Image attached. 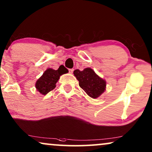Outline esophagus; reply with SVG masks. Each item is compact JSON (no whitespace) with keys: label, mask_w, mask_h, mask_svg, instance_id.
<instances>
[{"label":"esophagus","mask_w":152,"mask_h":152,"mask_svg":"<svg viewBox=\"0 0 152 152\" xmlns=\"http://www.w3.org/2000/svg\"><path fill=\"white\" fill-rule=\"evenodd\" d=\"M74 71V69H72V68H71V69H69V72L70 74H72V72H73Z\"/></svg>","instance_id":"34e87169"}]
</instances>
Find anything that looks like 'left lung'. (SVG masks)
<instances>
[{
    "instance_id": "8db88e82",
    "label": "left lung",
    "mask_w": 152,
    "mask_h": 152,
    "mask_svg": "<svg viewBox=\"0 0 152 152\" xmlns=\"http://www.w3.org/2000/svg\"><path fill=\"white\" fill-rule=\"evenodd\" d=\"M73 73L79 81L80 86L92 98H97L106 90V81L97 75L91 68H85L82 71L77 69Z\"/></svg>"
}]
</instances>
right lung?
I'll use <instances>...</instances> for the list:
<instances>
[{"instance_id":"obj_1","label":"right lung","mask_w":152,"mask_h":152,"mask_svg":"<svg viewBox=\"0 0 152 152\" xmlns=\"http://www.w3.org/2000/svg\"><path fill=\"white\" fill-rule=\"evenodd\" d=\"M68 70L64 66L59 67V69L55 70L52 68H48L43 72L42 76L37 81L35 87L41 94L46 95L50 91L53 90L56 87V83L59 80L61 75L67 73Z\"/></svg>"}]
</instances>
